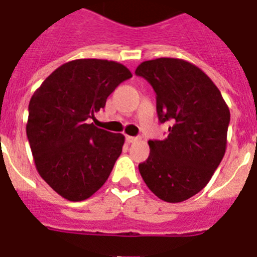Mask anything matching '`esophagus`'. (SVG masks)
<instances>
[{
    "mask_svg": "<svg viewBox=\"0 0 257 257\" xmlns=\"http://www.w3.org/2000/svg\"><path fill=\"white\" fill-rule=\"evenodd\" d=\"M138 140H139V138H138V136H128V135L126 136V142L128 143V144L138 142Z\"/></svg>",
    "mask_w": 257,
    "mask_h": 257,
    "instance_id": "esophagus-1",
    "label": "esophagus"
}]
</instances>
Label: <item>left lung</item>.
I'll list each match as a JSON object with an SVG mask.
<instances>
[{
    "instance_id": "left-lung-1",
    "label": "left lung",
    "mask_w": 257,
    "mask_h": 257,
    "mask_svg": "<svg viewBox=\"0 0 257 257\" xmlns=\"http://www.w3.org/2000/svg\"><path fill=\"white\" fill-rule=\"evenodd\" d=\"M156 92L157 114L169 123L165 140H149L148 160L139 165L147 187L176 203L207 185L225 154L230 112L221 92L198 67L181 59L144 61L135 70Z\"/></svg>"
}]
</instances>
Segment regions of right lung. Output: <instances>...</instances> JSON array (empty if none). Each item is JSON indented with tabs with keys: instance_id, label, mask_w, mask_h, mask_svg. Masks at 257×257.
I'll list each match as a JSON object with an SVG mask.
<instances>
[{
	"instance_id": "add662e5",
	"label": "right lung",
	"mask_w": 257,
	"mask_h": 257,
	"mask_svg": "<svg viewBox=\"0 0 257 257\" xmlns=\"http://www.w3.org/2000/svg\"><path fill=\"white\" fill-rule=\"evenodd\" d=\"M131 77L117 61L78 59L54 70L32 96L27 136L36 169L63 198L87 199L109 178L124 136L97 128L91 119Z\"/></svg>"
}]
</instances>
